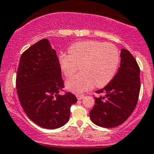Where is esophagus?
<instances>
[{"label": "esophagus", "mask_w": 154, "mask_h": 154, "mask_svg": "<svg viewBox=\"0 0 154 154\" xmlns=\"http://www.w3.org/2000/svg\"><path fill=\"white\" fill-rule=\"evenodd\" d=\"M76 97L79 100H82V99H83L85 98V96L84 95H76Z\"/></svg>", "instance_id": "34e87169"}]
</instances>
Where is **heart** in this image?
Listing matches in <instances>:
<instances>
[{"label": "heart", "instance_id": "1", "mask_svg": "<svg viewBox=\"0 0 154 154\" xmlns=\"http://www.w3.org/2000/svg\"><path fill=\"white\" fill-rule=\"evenodd\" d=\"M69 55L61 54V69L66 77H71L81 66L82 73L69 79L66 88L74 93H82L93 85L102 88L115 75L119 63V52L110 43L85 41L69 47Z\"/></svg>", "mask_w": 154, "mask_h": 154}]
</instances>
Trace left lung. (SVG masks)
Listing matches in <instances>:
<instances>
[{
    "instance_id": "1",
    "label": "left lung",
    "mask_w": 154,
    "mask_h": 154,
    "mask_svg": "<svg viewBox=\"0 0 154 154\" xmlns=\"http://www.w3.org/2000/svg\"><path fill=\"white\" fill-rule=\"evenodd\" d=\"M118 72L107 86L96 93L91 121L103 128H114L125 122L135 109L140 91V69L132 54L122 49Z\"/></svg>"
}]
</instances>
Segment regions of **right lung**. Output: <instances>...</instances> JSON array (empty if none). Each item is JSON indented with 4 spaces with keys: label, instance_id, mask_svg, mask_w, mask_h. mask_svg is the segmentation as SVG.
Masks as SVG:
<instances>
[{
    "label": "right lung",
    "instance_id": "1",
    "mask_svg": "<svg viewBox=\"0 0 154 154\" xmlns=\"http://www.w3.org/2000/svg\"><path fill=\"white\" fill-rule=\"evenodd\" d=\"M56 51L48 39H42L21 55L16 75V88L22 108L36 125L56 129L67 123L70 106L77 99L66 93Z\"/></svg>",
    "mask_w": 154,
    "mask_h": 154
}]
</instances>
